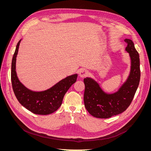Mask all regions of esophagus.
Returning <instances> with one entry per match:
<instances>
[{"label": "esophagus", "instance_id": "esophagus-1", "mask_svg": "<svg viewBox=\"0 0 151 151\" xmlns=\"http://www.w3.org/2000/svg\"><path fill=\"white\" fill-rule=\"evenodd\" d=\"M79 76L81 77H83H83H85L87 76H88L89 72H88V70H85L84 68H81V69L79 70Z\"/></svg>", "mask_w": 151, "mask_h": 151}]
</instances>
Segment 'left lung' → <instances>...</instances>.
<instances>
[{
    "mask_svg": "<svg viewBox=\"0 0 151 151\" xmlns=\"http://www.w3.org/2000/svg\"><path fill=\"white\" fill-rule=\"evenodd\" d=\"M125 48L129 53L131 67L129 77L116 92L108 94L96 81L90 77L84 79V106L91 115L99 118H108L125 111L130 106L139 84L140 58L133 42L125 39Z\"/></svg>",
    "mask_w": 151,
    "mask_h": 151,
    "instance_id": "1",
    "label": "left lung"
}]
</instances>
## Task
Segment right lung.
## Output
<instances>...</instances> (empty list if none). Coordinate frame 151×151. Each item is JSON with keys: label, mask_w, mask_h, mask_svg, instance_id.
<instances>
[{"label": "right lung", "mask_w": 151, "mask_h": 151, "mask_svg": "<svg viewBox=\"0 0 151 151\" xmlns=\"http://www.w3.org/2000/svg\"><path fill=\"white\" fill-rule=\"evenodd\" d=\"M21 40L17 44L12 60L11 82L14 93L18 101L29 111L36 115H49L61 106L67 91L77 81V74L65 77L47 90L40 92L29 90L18 79L16 71V57Z\"/></svg>", "instance_id": "obj_1"}]
</instances>
